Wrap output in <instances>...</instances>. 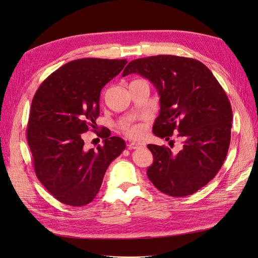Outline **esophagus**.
I'll use <instances>...</instances> for the list:
<instances>
[{"instance_id":"obj_1","label":"esophagus","mask_w":258,"mask_h":258,"mask_svg":"<svg viewBox=\"0 0 258 258\" xmlns=\"http://www.w3.org/2000/svg\"><path fill=\"white\" fill-rule=\"evenodd\" d=\"M128 148L130 149H141V148H145V144L144 142H130L128 144Z\"/></svg>"}]
</instances>
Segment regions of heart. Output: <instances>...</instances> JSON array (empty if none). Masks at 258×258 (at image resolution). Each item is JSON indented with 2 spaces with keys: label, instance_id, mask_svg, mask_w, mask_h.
I'll return each mask as SVG.
<instances>
[{
  "label": "heart",
  "instance_id": "obj_1",
  "mask_svg": "<svg viewBox=\"0 0 258 258\" xmlns=\"http://www.w3.org/2000/svg\"><path fill=\"white\" fill-rule=\"evenodd\" d=\"M121 128L130 137H139L142 135V133H144V126H142L141 124L131 122L123 123L121 125Z\"/></svg>",
  "mask_w": 258,
  "mask_h": 258
}]
</instances>
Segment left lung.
Here are the masks:
<instances>
[{
  "mask_svg": "<svg viewBox=\"0 0 258 258\" xmlns=\"http://www.w3.org/2000/svg\"><path fill=\"white\" fill-rule=\"evenodd\" d=\"M148 79L156 88L160 111L153 133L169 140H183L178 152L148 145L154 160L147 175L171 197L197 192L221 169L231 142L233 111L221 85L207 67L194 58L156 55L132 60L122 76ZM170 140V144H173Z\"/></svg>",
  "mask_w": 258,
  "mask_h": 258,
  "instance_id": "left-lung-1",
  "label": "left lung"
}]
</instances>
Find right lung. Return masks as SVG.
<instances>
[{"instance_id": "right-lung-1", "label": "right lung", "mask_w": 258, "mask_h": 258, "mask_svg": "<svg viewBox=\"0 0 258 258\" xmlns=\"http://www.w3.org/2000/svg\"><path fill=\"white\" fill-rule=\"evenodd\" d=\"M126 59L82 58L61 66L36 91L27 123L35 173L56 200L84 206L98 195L111 161L125 149L120 137L103 132V145L86 150L83 133L94 127L102 88Z\"/></svg>"}]
</instances>
